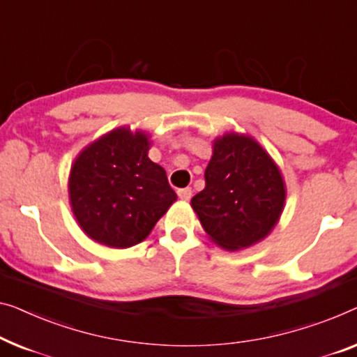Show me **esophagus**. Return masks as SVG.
Segmentation results:
<instances>
[{
    "mask_svg": "<svg viewBox=\"0 0 357 357\" xmlns=\"http://www.w3.org/2000/svg\"><path fill=\"white\" fill-rule=\"evenodd\" d=\"M178 195H179L181 200H189L190 197H192V189H190V188L179 189V190H178Z\"/></svg>",
    "mask_w": 357,
    "mask_h": 357,
    "instance_id": "obj_1",
    "label": "esophagus"
}]
</instances>
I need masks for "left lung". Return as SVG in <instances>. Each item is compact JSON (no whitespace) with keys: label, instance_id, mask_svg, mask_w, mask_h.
Listing matches in <instances>:
<instances>
[{"label":"left lung","instance_id":"left-lung-1","mask_svg":"<svg viewBox=\"0 0 357 357\" xmlns=\"http://www.w3.org/2000/svg\"><path fill=\"white\" fill-rule=\"evenodd\" d=\"M285 195L284 178L269 153L252 136L231 131L213 141L205 189L190 205L210 241L237 252L269 236Z\"/></svg>","mask_w":357,"mask_h":357}]
</instances>
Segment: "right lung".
I'll return each instance as SVG.
<instances>
[{
  "instance_id": "1",
  "label": "right lung",
  "mask_w": 357,
  "mask_h": 357,
  "mask_svg": "<svg viewBox=\"0 0 357 357\" xmlns=\"http://www.w3.org/2000/svg\"><path fill=\"white\" fill-rule=\"evenodd\" d=\"M144 131L120 126L86 146L73 162L68 197L78 226L94 242L128 248L144 241L176 192L149 158Z\"/></svg>"
}]
</instances>
